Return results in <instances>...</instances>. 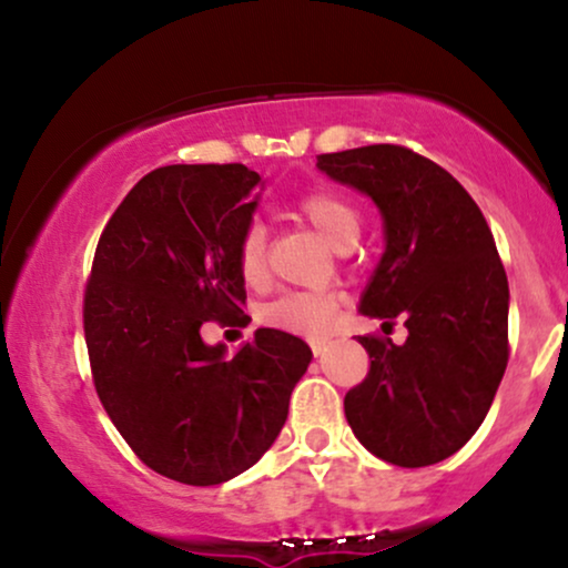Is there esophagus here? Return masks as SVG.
Instances as JSON below:
<instances>
[{"instance_id": "esophagus-1", "label": "esophagus", "mask_w": 568, "mask_h": 568, "mask_svg": "<svg viewBox=\"0 0 568 568\" xmlns=\"http://www.w3.org/2000/svg\"><path fill=\"white\" fill-rule=\"evenodd\" d=\"M325 344H328V338H310V349L315 352V355H323Z\"/></svg>"}]
</instances>
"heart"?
<instances>
[{"label":"heart","mask_w":568,"mask_h":568,"mask_svg":"<svg viewBox=\"0 0 568 568\" xmlns=\"http://www.w3.org/2000/svg\"><path fill=\"white\" fill-rule=\"evenodd\" d=\"M298 216H304L321 232V237L334 251L347 253L361 237L363 221L357 207L334 192V189H312L296 200ZM234 262L245 285L262 288L266 280V237L258 224H251L237 237ZM336 312V296L325 291H288L277 296L262 310V321L272 328L291 331V334L317 336L328 328Z\"/></svg>","instance_id":"1"}]
</instances>
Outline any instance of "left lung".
<instances>
[{"instance_id":"1","label":"left lung","mask_w":568,"mask_h":568,"mask_svg":"<svg viewBox=\"0 0 568 568\" xmlns=\"http://www.w3.org/2000/svg\"><path fill=\"white\" fill-rule=\"evenodd\" d=\"M325 175L368 194L387 247L361 298L382 328L406 317L408 336H357L368 376L344 397L355 438L397 467L443 462L473 438L505 376L510 288L484 213L433 160L395 143L321 154Z\"/></svg>"}]
</instances>
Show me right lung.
Masks as SVG:
<instances>
[{"instance_id":"right-lung-1","label":"right lung","mask_w":568,"mask_h":568,"mask_svg":"<svg viewBox=\"0 0 568 568\" xmlns=\"http://www.w3.org/2000/svg\"><path fill=\"white\" fill-rule=\"evenodd\" d=\"M258 186L240 162L146 173L103 226L84 285V342L109 419L143 465L186 486L256 465L312 361L277 328H258L234 357L200 336L207 321H251L234 245Z\"/></svg>"}]
</instances>
